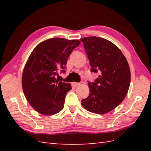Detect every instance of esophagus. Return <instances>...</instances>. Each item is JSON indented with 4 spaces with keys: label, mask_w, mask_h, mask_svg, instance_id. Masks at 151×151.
<instances>
[{
    "label": "esophagus",
    "mask_w": 151,
    "mask_h": 151,
    "mask_svg": "<svg viewBox=\"0 0 151 151\" xmlns=\"http://www.w3.org/2000/svg\"><path fill=\"white\" fill-rule=\"evenodd\" d=\"M81 85L80 83H76V82H74V83H72V85L73 86H75V87H76V86H78Z\"/></svg>",
    "instance_id": "1"
}]
</instances>
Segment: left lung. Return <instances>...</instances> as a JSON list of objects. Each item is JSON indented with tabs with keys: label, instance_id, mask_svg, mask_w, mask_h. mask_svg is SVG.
I'll return each mask as SVG.
<instances>
[{
	"label": "left lung",
	"instance_id": "1",
	"mask_svg": "<svg viewBox=\"0 0 151 151\" xmlns=\"http://www.w3.org/2000/svg\"><path fill=\"white\" fill-rule=\"evenodd\" d=\"M91 66L99 77L88 82L90 94L81 101L84 108L96 114L111 111L126 96L131 83L129 65L121 50L109 40L96 37L81 39Z\"/></svg>",
	"mask_w": 151,
	"mask_h": 151
}]
</instances>
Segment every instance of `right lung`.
<instances>
[{
	"mask_svg": "<svg viewBox=\"0 0 151 151\" xmlns=\"http://www.w3.org/2000/svg\"><path fill=\"white\" fill-rule=\"evenodd\" d=\"M78 40L52 38L33 50L24 68L22 86L33 109L44 115H52L63 109L70 83L56 78L58 70L65 73L68 58L80 45Z\"/></svg>",
	"mask_w": 151,
	"mask_h": 151,
	"instance_id": "add662e5",
	"label": "right lung"
}]
</instances>
